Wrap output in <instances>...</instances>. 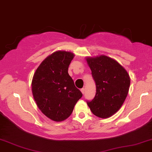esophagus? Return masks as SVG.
<instances>
[{"mask_svg":"<svg viewBox=\"0 0 152 152\" xmlns=\"http://www.w3.org/2000/svg\"><path fill=\"white\" fill-rule=\"evenodd\" d=\"M80 91H81V92H82L83 94H85V89L84 88H82L81 90H80Z\"/></svg>","mask_w":152,"mask_h":152,"instance_id":"esophagus-1","label":"esophagus"}]
</instances>
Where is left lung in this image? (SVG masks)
Segmentation results:
<instances>
[{
  "label": "left lung",
  "mask_w": 152,
  "mask_h": 152,
  "mask_svg": "<svg viewBox=\"0 0 152 152\" xmlns=\"http://www.w3.org/2000/svg\"><path fill=\"white\" fill-rule=\"evenodd\" d=\"M86 61L96 87L94 98L87 104L96 117L108 118L124 104L130 87V76L118 62L108 56L86 57Z\"/></svg>",
  "instance_id": "left-lung-1"
}]
</instances>
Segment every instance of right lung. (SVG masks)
<instances>
[{
    "mask_svg": "<svg viewBox=\"0 0 152 152\" xmlns=\"http://www.w3.org/2000/svg\"><path fill=\"white\" fill-rule=\"evenodd\" d=\"M74 53L58 50L39 64L32 80V92L38 108L48 118L62 122L70 116L83 94L68 74Z\"/></svg>",
    "mask_w": 152,
    "mask_h": 152,
    "instance_id": "1",
    "label": "right lung"
}]
</instances>
